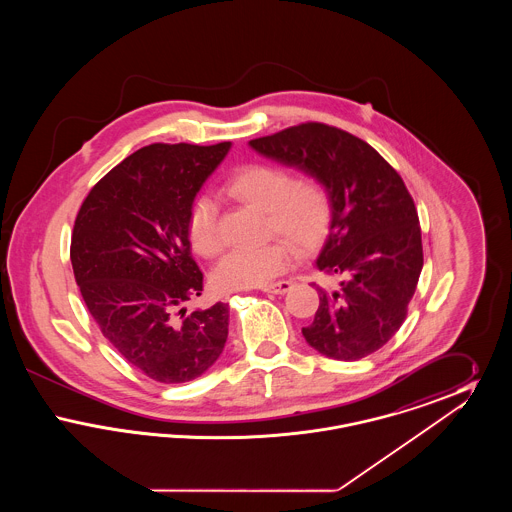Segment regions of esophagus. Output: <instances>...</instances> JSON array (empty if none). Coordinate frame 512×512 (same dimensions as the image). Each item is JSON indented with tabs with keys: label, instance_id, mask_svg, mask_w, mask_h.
<instances>
[{
	"label": "esophagus",
	"instance_id": "1",
	"mask_svg": "<svg viewBox=\"0 0 512 512\" xmlns=\"http://www.w3.org/2000/svg\"><path fill=\"white\" fill-rule=\"evenodd\" d=\"M292 288V282H288V280H280V282H274V284L263 286V288H261V292L274 293V295H282V293L290 292Z\"/></svg>",
	"mask_w": 512,
	"mask_h": 512
}]
</instances>
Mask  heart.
Masks as SVG:
<instances>
[{
	"mask_svg": "<svg viewBox=\"0 0 512 512\" xmlns=\"http://www.w3.org/2000/svg\"><path fill=\"white\" fill-rule=\"evenodd\" d=\"M226 194L265 213L267 238L280 236L253 249L232 251L215 274L220 292H240L268 286L295 259V249L311 253L324 244L334 222V199L328 186L313 174L293 176L282 165L253 163L226 182ZM188 238L201 257L215 259L224 251L219 209L201 195L188 211Z\"/></svg>",
	"mask_w": 512,
	"mask_h": 512,
	"instance_id": "obj_1",
	"label": "heart"
}]
</instances>
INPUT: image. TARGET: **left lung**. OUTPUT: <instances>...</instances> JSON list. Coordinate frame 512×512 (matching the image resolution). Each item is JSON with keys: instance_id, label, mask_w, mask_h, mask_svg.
I'll use <instances>...</instances> for the list:
<instances>
[{"instance_id": "1", "label": "left lung", "mask_w": 512, "mask_h": 512, "mask_svg": "<svg viewBox=\"0 0 512 512\" xmlns=\"http://www.w3.org/2000/svg\"><path fill=\"white\" fill-rule=\"evenodd\" d=\"M249 146L318 176L334 199L317 267L338 286H317L320 305L301 330L305 340L338 361L378 351L405 322L424 265L418 213L403 178L361 138L322 122L290 126Z\"/></svg>"}]
</instances>
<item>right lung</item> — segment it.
I'll return each instance as SVG.
<instances>
[{
    "label": "right lung",
    "instance_id": "add662e5",
    "mask_svg": "<svg viewBox=\"0 0 512 512\" xmlns=\"http://www.w3.org/2000/svg\"><path fill=\"white\" fill-rule=\"evenodd\" d=\"M228 149L142 147L99 180L74 220L71 263L90 315L130 365L161 384L201 376L228 338L226 303L184 307L203 292L188 211Z\"/></svg>",
    "mask_w": 512,
    "mask_h": 512
}]
</instances>
